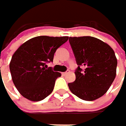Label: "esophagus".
<instances>
[{
  "instance_id": "obj_1",
  "label": "esophagus",
  "mask_w": 126,
  "mask_h": 126,
  "mask_svg": "<svg viewBox=\"0 0 126 126\" xmlns=\"http://www.w3.org/2000/svg\"><path fill=\"white\" fill-rule=\"evenodd\" d=\"M69 72H70V71H69V70H67L65 72H63V73H62V74H63V75H64V76H65V75H67V74H68Z\"/></svg>"
}]
</instances>
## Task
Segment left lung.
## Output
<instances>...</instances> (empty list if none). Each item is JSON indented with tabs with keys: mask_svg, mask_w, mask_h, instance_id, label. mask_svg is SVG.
<instances>
[{
	"mask_svg": "<svg viewBox=\"0 0 126 126\" xmlns=\"http://www.w3.org/2000/svg\"><path fill=\"white\" fill-rule=\"evenodd\" d=\"M68 41L78 65L75 81L68 84L70 90L85 101L101 97L116 77L117 61L114 50L92 36L69 37Z\"/></svg>",
	"mask_w": 126,
	"mask_h": 126,
	"instance_id": "8db88e82",
	"label": "left lung"
}]
</instances>
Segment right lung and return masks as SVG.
<instances>
[{"label": "right lung", "mask_w": 126, "mask_h": 126, "mask_svg": "<svg viewBox=\"0 0 126 126\" xmlns=\"http://www.w3.org/2000/svg\"><path fill=\"white\" fill-rule=\"evenodd\" d=\"M68 39V36L34 37L14 53L9 68L13 82L23 97L38 101L52 92L55 80L61 74L53 71L47 63L53 61L55 52Z\"/></svg>", "instance_id": "1"}]
</instances>
